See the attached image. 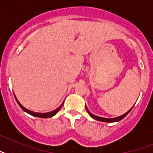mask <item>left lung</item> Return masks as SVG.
<instances>
[{
  "label": "left lung",
  "mask_w": 153,
  "mask_h": 153,
  "mask_svg": "<svg viewBox=\"0 0 153 153\" xmlns=\"http://www.w3.org/2000/svg\"><path fill=\"white\" fill-rule=\"evenodd\" d=\"M133 107H132V108H131V109H129L128 111L126 112V114H124L123 115H121V116L117 117H114V118H105V117H102L96 116V115H94V114H92L91 112H90V110L87 109L86 105V111H87V113L89 114V115H90V116H91L92 118L94 119V120H97V121H102V122H117V121L122 120V119H123L124 117H126V115H127V114H128V113L131 111V109H133Z\"/></svg>",
  "instance_id": "1"
}]
</instances>
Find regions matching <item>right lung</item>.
Here are the masks:
<instances>
[{"label":"right lung","mask_w":153,"mask_h":153,"mask_svg":"<svg viewBox=\"0 0 153 153\" xmlns=\"http://www.w3.org/2000/svg\"><path fill=\"white\" fill-rule=\"evenodd\" d=\"M14 96H15V98H16V101L17 102L18 105H20V107L21 108V109L24 110L25 112H26V113H27V114H29L30 115H32V116H34V117H40V118H48V117H53L54 115H55V114H57L58 112H59V110L61 108H62V106L63 105V103H64V101L62 102V103L61 105H60L58 107L57 109H55V110H53V111H51V112H48V113H36V112H33V111H31V110H29V109H26L25 107H24L22 105L20 104V102L18 101V99L16 98V95L14 94Z\"/></svg>","instance_id":"add662e5"}]
</instances>
